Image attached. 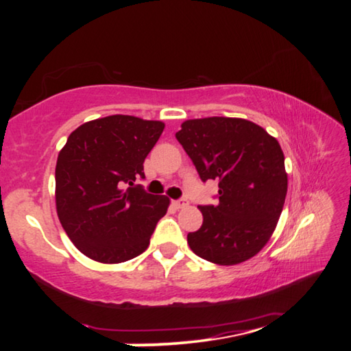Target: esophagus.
Here are the masks:
<instances>
[{"mask_svg": "<svg viewBox=\"0 0 351 351\" xmlns=\"http://www.w3.org/2000/svg\"><path fill=\"white\" fill-rule=\"evenodd\" d=\"M171 204H173L175 209H182V207H186L189 203L186 199H175V201H171Z\"/></svg>", "mask_w": 351, "mask_h": 351, "instance_id": "obj_1", "label": "esophagus"}]
</instances>
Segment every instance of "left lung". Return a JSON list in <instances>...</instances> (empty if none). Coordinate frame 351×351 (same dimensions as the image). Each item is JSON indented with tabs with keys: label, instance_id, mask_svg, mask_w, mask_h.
<instances>
[{
	"label": "left lung",
	"instance_id": "obj_1",
	"mask_svg": "<svg viewBox=\"0 0 351 351\" xmlns=\"http://www.w3.org/2000/svg\"><path fill=\"white\" fill-rule=\"evenodd\" d=\"M176 139L201 181H218V203L199 206L203 226L187 235L198 257L230 266L258 254L274 232L288 190L276 138L239 117L182 122Z\"/></svg>",
	"mask_w": 351,
	"mask_h": 351
}]
</instances>
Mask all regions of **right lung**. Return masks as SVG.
<instances>
[{
	"mask_svg": "<svg viewBox=\"0 0 351 351\" xmlns=\"http://www.w3.org/2000/svg\"><path fill=\"white\" fill-rule=\"evenodd\" d=\"M161 121L114 114L69 134L56 165V206L64 232L82 254L122 263L150 245L167 213L165 195L147 193L144 161L164 132Z\"/></svg>",
	"mask_w": 351,
	"mask_h": 351,
	"instance_id": "1",
	"label": "right lung"
}]
</instances>
